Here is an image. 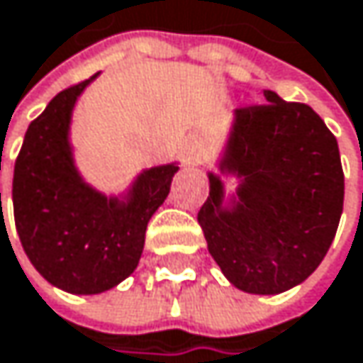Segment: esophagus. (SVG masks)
I'll return each instance as SVG.
<instances>
[{
	"instance_id": "obj_1",
	"label": "esophagus",
	"mask_w": 363,
	"mask_h": 363,
	"mask_svg": "<svg viewBox=\"0 0 363 363\" xmlns=\"http://www.w3.org/2000/svg\"><path fill=\"white\" fill-rule=\"evenodd\" d=\"M182 160H184V167H196V164L201 162L199 152H196V150H192V147H188V145L182 150Z\"/></svg>"
}]
</instances>
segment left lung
Returning a JSON list of instances; mask_svg holds the SVG:
<instances>
[{
    "instance_id": "left-lung-1",
    "label": "left lung",
    "mask_w": 363,
    "mask_h": 363,
    "mask_svg": "<svg viewBox=\"0 0 363 363\" xmlns=\"http://www.w3.org/2000/svg\"><path fill=\"white\" fill-rule=\"evenodd\" d=\"M264 99L235 111L199 224L235 287L272 296L302 283L325 258L342 213L345 175L336 137L308 105L272 91ZM224 174L240 179L228 201Z\"/></svg>"
}]
</instances>
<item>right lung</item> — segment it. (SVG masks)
<instances>
[{
    "label": "right lung",
    "instance_id": "1",
    "mask_svg": "<svg viewBox=\"0 0 363 363\" xmlns=\"http://www.w3.org/2000/svg\"><path fill=\"white\" fill-rule=\"evenodd\" d=\"M96 76L59 92L29 124L12 182L16 233L27 258L48 283L82 296L107 291L137 269L147 222L179 171L177 162L145 169L122 196L84 182L69 128L78 96Z\"/></svg>",
    "mask_w": 363,
    "mask_h": 363
}]
</instances>
